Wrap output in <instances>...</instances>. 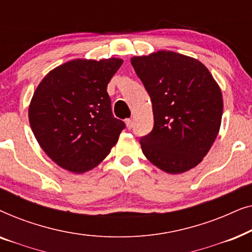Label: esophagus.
Wrapping results in <instances>:
<instances>
[{
    "label": "esophagus",
    "instance_id": "esophagus-1",
    "mask_svg": "<svg viewBox=\"0 0 252 252\" xmlns=\"http://www.w3.org/2000/svg\"><path fill=\"white\" fill-rule=\"evenodd\" d=\"M126 126L128 129H132L133 128V120L132 119H126Z\"/></svg>",
    "mask_w": 252,
    "mask_h": 252
}]
</instances>
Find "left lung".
<instances>
[{
  "mask_svg": "<svg viewBox=\"0 0 252 252\" xmlns=\"http://www.w3.org/2000/svg\"><path fill=\"white\" fill-rule=\"evenodd\" d=\"M153 103L154 128L140 139L148 159L179 174L201 163L219 133L222 95L201 62L160 50L130 60Z\"/></svg>",
  "mask_w": 252,
  "mask_h": 252,
  "instance_id": "left-lung-1",
  "label": "left lung"
}]
</instances>
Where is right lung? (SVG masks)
<instances>
[{"instance_id": "right-lung-1", "label": "right lung", "mask_w": 252, "mask_h": 252, "mask_svg": "<svg viewBox=\"0 0 252 252\" xmlns=\"http://www.w3.org/2000/svg\"><path fill=\"white\" fill-rule=\"evenodd\" d=\"M123 60H74L51 70L34 92L29 119L34 136L57 165L84 173L101 163L125 123L112 115L106 87Z\"/></svg>"}]
</instances>
